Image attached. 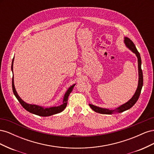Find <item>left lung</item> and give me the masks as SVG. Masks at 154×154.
Segmentation results:
<instances>
[{
    "instance_id": "8db88e82",
    "label": "left lung",
    "mask_w": 154,
    "mask_h": 154,
    "mask_svg": "<svg viewBox=\"0 0 154 154\" xmlns=\"http://www.w3.org/2000/svg\"><path fill=\"white\" fill-rule=\"evenodd\" d=\"M124 43L125 44L126 46L134 53L136 55L137 58V62H138V74H139V80H138V85L137 88L135 92L134 96L132 97V98L129 100L127 102H126L125 103L119 106L117 108L113 110H110L109 109H105V108H101V107L97 106L96 105H92V104H88L90 106L91 108L95 111L96 112L100 113V114H112L114 113H120L123 112L128 110L132 106L134 105V104L136 103L139 95L141 94V91L143 87V72L141 70V59L140 57V54L137 51L136 46H135L133 42L130 40V38H127V37H125L124 38Z\"/></svg>"
}]
</instances>
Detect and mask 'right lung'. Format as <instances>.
<instances>
[{"instance_id":"obj_1","label":"right lung","mask_w":154,"mask_h":154,"mask_svg":"<svg viewBox=\"0 0 154 154\" xmlns=\"http://www.w3.org/2000/svg\"><path fill=\"white\" fill-rule=\"evenodd\" d=\"M13 62H14V58H13V61L11 63V71L13 74ZM76 83H74L72 85H71L70 87H69L68 89L67 90L66 92L65 93L63 99V103L58 106H49V107H45L42 106H39L37 105H32V104H29L27 103L26 102L23 101L20 97L18 96V93L15 89V85H14V77L13 74V78H12V88H13V92L14 93V95L15 96L18 101L20 102L21 105L24 107V108L27 110L29 112L34 114L37 116H42V117H46V116H50L56 114H58L62 112L67 105V100H68V97L73 89L74 87L75 86Z\"/></svg>"}]
</instances>
